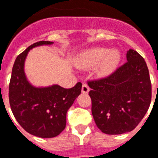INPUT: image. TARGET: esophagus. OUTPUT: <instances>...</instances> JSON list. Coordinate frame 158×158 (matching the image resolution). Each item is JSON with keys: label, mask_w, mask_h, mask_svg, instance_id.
Returning a JSON list of instances; mask_svg holds the SVG:
<instances>
[{"label": "esophagus", "mask_w": 158, "mask_h": 158, "mask_svg": "<svg viewBox=\"0 0 158 158\" xmlns=\"http://www.w3.org/2000/svg\"><path fill=\"white\" fill-rule=\"evenodd\" d=\"M89 86L86 83H83L82 86V93H84V94H87V93H89Z\"/></svg>", "instance_id": "obj_1"}]
</instances>
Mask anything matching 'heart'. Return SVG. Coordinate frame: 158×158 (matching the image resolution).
I'll use <instances>...</instances> for the list:
<instances>
[{
  "label": "heart",
  "mask_w": 158,
  "mask_h": 158,
  "mask_svg": "<svg viewBox=\"0 0 158 158\" xmlns=\"http://www.w3.org/2000/svg\"><path fill=\"white\" fill-rule=\"evenodd\" d=\"M120 59L121 54L117 49L94 47L83 52L82 61L86 67H94L100 63L98 73L102 76H107L117 68Z\"/></svg>",
  "instance_id": "obj_1"
}]
</instances>
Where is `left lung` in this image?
Returning a JSON list of instances; mask_svg holds the SVG:
<instances>
[{"label": "left lung", "instance_id": "1", "mask_svg": "<svg viewBox=\"0 0 158 158\" xmlns=\"http://www.w3.org/2000/svg\"><path fill=\"white\" fill-rule=\"evenodd\" d=\"M127 60L112 75L88 82L95 122L107 135L135 129L150 105L151 82L144 59L129 49Z\"/></svg>", "mask_w": 158, "mask_h": 158}]
</instances>
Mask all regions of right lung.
<instances>
[{
    "instance_id": "1",
    "label": "right lung",
    "mask_w": 158,
    "mask_h": 158,
    "mask_svg": "<svg viewBox=\"0 0 158 158\" xmlns=\"http://www.w3.org/2000/svg\"><path fill=\"white\" fill-rule=\"evenodd\" d=\"M53 42L40 41L30 46L15 60L9 82V104L17 122L29 134L41 138L59 135L66 127L67 112L81 94L82 83L64 89L58 84L36 87L28 81L24 63L34 47Z\"/></svg>"
}]
</instances>
